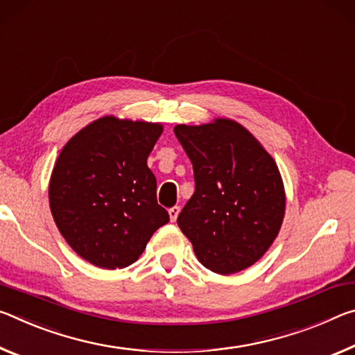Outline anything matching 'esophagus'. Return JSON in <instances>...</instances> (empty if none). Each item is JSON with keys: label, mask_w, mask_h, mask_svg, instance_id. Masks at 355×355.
Wrapping results in <instances>:
<instances>
[{"label": "esophagus", "mask_w": 355, "mask_h": 355, "mask_svg": "<svg viewBox=\"0 0 355 355\" xmlns=\"http://www.w3.org/2000/svg\"><path fill=\"white\" fill-rule=\"evenodd\" d=\"M179 212H181V207H179V206H174V207L170 209V211H168V216H170L171 222H176Z\"/></svg>", "instance_id": "34e87169"}]
</instances>
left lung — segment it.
Returning a JSON list of instances; mask_svg holds the SVG:
<instances>
[{"mask_svg":"<svg viewBox=\"0 0 355 355\" xmlns=\"http://www.w3.org/2000/svg\"><path fill=\"white\" fill-rule=\"evenodd\" d=\"M174 133L193 164L195 193L178 225L200 263L230 275L253 266L280 232L286 193L280 170L245 127L228 118Z\"/></svg>","mask_w":355,"mask_h":355,"instance_id":"obj_1","label":"left lung"}]
</instances>
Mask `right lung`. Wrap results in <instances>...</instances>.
<instances>
[{
	"label": "right lung",
	"instance_id": "1",
	"mask_svg": "<svg viewBox=\"0 0 355 355\" xmlns=\"http://www.w3.org/2000/svg\"><path fill=\"white\" fill-rule=\"evenodd\" d=\"M162 132L160 123L107 114L64 144L50 176L49 201L58 230L80 258L101 269H123L168 223L148 166Z\"/></svg>",
	"mask_w": 355,
	"mask_h": 355
}]
</instances>
